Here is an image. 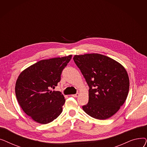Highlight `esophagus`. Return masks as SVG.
<instances>
[{
    "mask_svg": "<svg viewBox=\"0 0 147 147\" xmlns=\"http://www.w3.org/2000/svg\"><path fill=\"white\" fill-rule=\"evenodd\" d=\"M72 96H73V97H74V98H77V97H78V96H79V93H77V94H76L72 95Z\"/></svg>",
    "mask_w": 147,
    "mask_h": 147,
    "instance_id": "obj_1",
    "label": "esophagus"
}]
</instances>
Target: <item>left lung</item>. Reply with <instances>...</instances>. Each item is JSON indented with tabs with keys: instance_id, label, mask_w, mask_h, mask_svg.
Returning <instances> with one entry per match:
<instances>
[{
	"instance_id": "obj_1",
	"label": "left lung",
	"mask_w": 147,
	"mask_h": 147,
	"mask_svg": "<svg viewBox=\"0 0 147 147\" xmlns=\"http://www.w3.org/2000/svg\"><path fill=\"white\" fill-rule=\"evenodd\" d=\"M73 59L89 87V102L82 107L84 111L99 120L113 116L129 93V79L125 68L98 53L74 55Z\"/></svg>"
}]
</instances>
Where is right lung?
I'll use <instances>...</instances> for the list:
<instances>
[{
	"mask_svg": "<svg viewBox=\"0 0 147 147\" xmlns=\"http://www.w3.org/2000/svg\"><path fill=\"white\" fill-rule=\"evenodd\" d=\"M72 55L41 60L24 69L15 84V94L22 110L35 121L47 124L63 111L65 99L59 91H52L61 80Z\"/></svg>",
	"mask_w": 147,
	"mask_h": 147,
	"instance_id": "add662e5",
	"label": "right lung"
}]
</instances>
